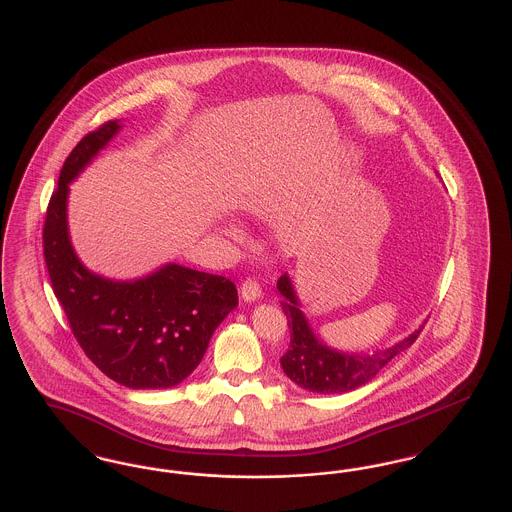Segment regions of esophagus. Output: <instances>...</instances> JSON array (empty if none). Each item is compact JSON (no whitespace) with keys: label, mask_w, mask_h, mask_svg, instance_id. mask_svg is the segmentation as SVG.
Listing matches in <instances>:
<instances>
[{"label":"esophagus","mask_w":512,"mask_h":512,"mask_svg":"<svg viewBox=\"0 0 512 512\" xmlns=\"http://www.w3.org/2000/svg\"><path fill=\"white\" fill-rule=\"evenodd\" d=\"M240 293L244 300H257L261 297V285L253 278H246L240 285Z\"/></svg>","instance_id":"1"}]
</instances>
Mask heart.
<instances>
[{
  "label": "heart",
  "mask_w": 512,
  "mask_h": 512,
  "mask_svg": "<svg viewBox=\"0 0 512 512\" xmlns=\"http://www.w3.org/2000/svg\"><path fill=\"white\" fill-rule=\"evenodd\" d=\"M230 234H232V236H240V230L234 229V227H232V229H230Z\"/></svg>",
  "instance_id": "b5f03b06"
}]
</instances>
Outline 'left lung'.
Wrapping results in <instances>:
<instances>
[{"label": "left lung", "instance_id": "1", "mask_svg": "<svg viewBox=\"0 0 512 512\" xmlns=\"http://www.w3.org/2000/svg\"><path fill=\"white\" fill-rule=\"evenodd\" d=\"M278 289L285 300H282L283 314L291 329V344L289 350L283 353V372L300 388L316 393H344L359 388L372 380L378 372L395 359L408 346L416 342L422 333H416L401 340L399 344L388 350L372 353V355H348L338 353L323 346L308 327V321L299 310V299L293 291L287 274L280 276Z\"/></svg>", "mask_w": 512, "mask_h": 512}]
</instances>
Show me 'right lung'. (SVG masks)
Returning <instances> with one entry per match:
<instances>
[{"mask_svg":"<svg viewBox=\"0 0 512 512\" xmlns=\"http://www.w3.org/2000/svg\"><path fill=\"white\" fill-rule=\"evenodd\" d=\"M119 128L117 121L100 124L71 149L47 206L43 255L54 295L90 361L126 388H172L198 367L238 291L225 276L185 266L117 283L79 263L66 225L68 183Z\"/></svg>","mask_w":512,"mask_h":512,"instance_id":"right-lung-1","label":"right lung"}]
</instances>
